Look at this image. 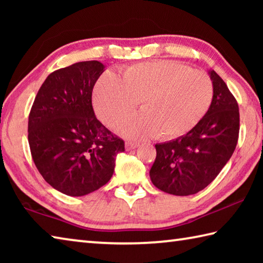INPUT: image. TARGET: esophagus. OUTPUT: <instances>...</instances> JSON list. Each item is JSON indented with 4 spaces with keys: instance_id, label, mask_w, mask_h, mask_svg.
Here are the masks:
<instances>
[{
    "instance_id": "34e87169",
    "label": "esophagus",
    "mask_w": 263,
    "mask_h": 263,
    "mask_svg": "<svg viewBox=\"0 0 263 263\" xmlns=\"http://www.w3.org/2000/svg\"><path fill=\"white\" fill-rule=\"evenodd\" d=\"M138 145H139V144H138L137 141H126L125 142V148H126V151H132V149L137 148Z\"/></svg>"
}]
</instances>
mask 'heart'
Returning a JSON list of instances; mask_svg holds the SVG:
<instances>
[{"label": "heart", "mask_w": 263, "mask_h": 263, "mask_svg": "<svg viewBox=\"0 0 263 263\" xmlns=\"http://www.w3.org/2000/svg\"><path fill=\"white\" fill-rule=\"evenodd\" d=\"M213 96L209 75L175 61L141 62L122 72V82L105 73L94 88L92 101L97 116L114 125L141 101L142 112L117 126L123 136L139 139L157 136L174 139L188 133L206 114Z\"/></svg>", "instance_id": "heart-1"}]
</instances>
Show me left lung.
Instances as JSON below:
<instances>
[{
	"instance_id": "obj_1",
	"label": "left lung",
	"mask_w": 263,
	"mask_h": 263,
	"mask_svg": "<svg viewBox=\"0 0 263 263\" xmlns=\"http://www.w3.org/2000/svg\"><path fill=\"white\" fill-rule=\"evenodd\" d=\"M209 73L213 96L205 116L186 135L155 145L157 158L149 176L167 194L188 196L203 190L219 174L237 146L238 102L215 70Z\"/></svg>"
}]
</instances>
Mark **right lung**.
I'll return each mask as SVG.
<instances>
[{
  "instance_id": "1",
  "label": "right lung",
  "mask_w": 263,
  "mask_h": 263,
  "mask_svg": "<svg viewBox=\"0 0 263 263\" xmlns=\"http://www.w3.org/2000/svg\"><path fill=\"white\" fill-rule=\"evenodd\" d=\"M104 72L100 61L77 62L51 73L29 115L28 139L35 167L48 184L68 196L100 189L114 174L124 140L96 118L91 94Z\"/></svg>"
}]
</instances>
